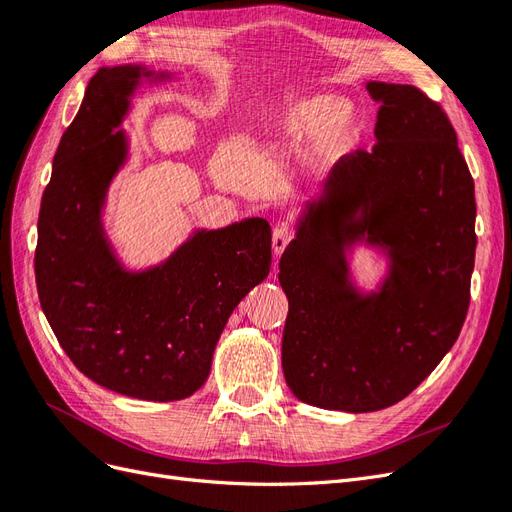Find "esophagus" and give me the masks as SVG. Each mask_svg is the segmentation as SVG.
<instances>
[{"instance_id":"obj_1","label":"esophagus","mask_w":512,"mask_h":512,"mask_svg":"<svg viewBox=\"0 0 512 512\" xmlns=\"http://www.w3.org/2000/svg\"><path fill=\"white\" fill-rule=\"evenodd\" d=\"M290 241H292V230L290 228H286V226L275 228L273 230V254L280 256L286 250Z\"/></svg>"}]
</instances>
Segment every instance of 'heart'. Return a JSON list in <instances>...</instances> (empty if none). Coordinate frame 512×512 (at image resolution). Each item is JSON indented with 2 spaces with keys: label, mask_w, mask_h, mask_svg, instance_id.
Wrapping results in <instances>:
<instances>
[{
  "label": "heart",
  "mask_w": 512,
  "mask_h": 512,
  "mask_svg": "<svg viewBox=\"0 0 512 512\" xmlns=\"http://www.w3.org/2000/svg\"><path fill=\"white\" fill-rule=\"evenodd\" d=\"M359 132V113L352 102L331 94H309L286 100L265 130L267 143L299 147L312 141V168L333 164Z\"/></svg>",
  "instance_id": "obj_1"
}]
</instances>
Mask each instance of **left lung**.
Here are the masks:
<instances>
[{
  "instance_id": "8db88e82",
  "label": "left lung",
  "mask_w": 512,
  "mask_h": 512,
  "mask_svg": "<svg viewBox=\"0 0 512 512\" xmlns=\"http://www.w3.org/2000/svg\"><path fill=\"white\" fill-rule=\"evenodd\" d=\"M365 89L380 106L376 145L333 166L280 260L286 384L303 404L354 414L397 404L453 348L476 252L474 181L440 104L412 85ZM359 242L387 256L369 293L349 269Z\"/></svg>"
}]
</instances>
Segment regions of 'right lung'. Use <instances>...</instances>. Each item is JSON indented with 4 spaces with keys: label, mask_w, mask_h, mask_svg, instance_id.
Segmentation results:
<instances>
[{
    "label": "right lung",
    "mask_w": 512,
    "mask_h": 512,
    "mask_svg": "<svg viewBox=\"0 0 512 512\" xmlns=\"http://www.w3.org/2000/svg\"><path fill=\"white\" fill-rule=\"evenodd\" d=\"M170 79L141 64L96 72L59 141L38 218L36 284L57 342L96 384L147 401L185 399L205 384L232 309L271 267L262 218L196 228L147 269H126L117 256L102 218L130 160L121 123L138 87Z\"/></svg>",
    "instance_id": "add662e5"
}]
</instances>
